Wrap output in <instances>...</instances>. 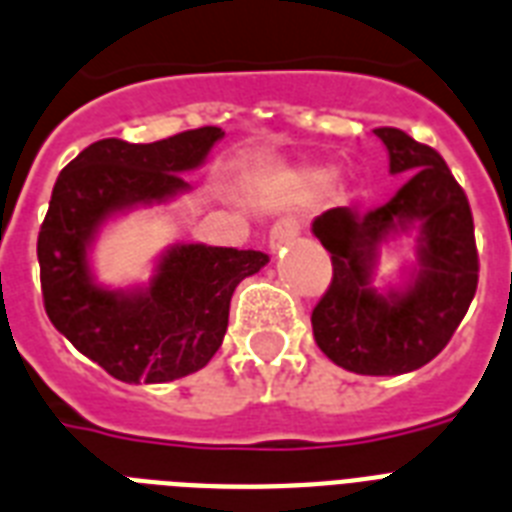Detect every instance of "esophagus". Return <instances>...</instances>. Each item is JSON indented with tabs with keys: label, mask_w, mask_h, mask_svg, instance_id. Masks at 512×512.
Wrapping results in <instances>:
<instances>
[{
	"label": "esophagus",
	"mask_w": 512,
	"mask_h": 512,
	"mask_svg": "<svg viewBox=\"0 0 512 512\" xmlns=\"http://www.w3.org/2000/svg\"><path fill=\"white\" fill-rule=\"evenodd\" d=\"M299 236V220L294 215H284V218H278L270 228V249L284 247V244L294 242Z\"/></svg>",
	"instance_id": "1"
}]
</instances>
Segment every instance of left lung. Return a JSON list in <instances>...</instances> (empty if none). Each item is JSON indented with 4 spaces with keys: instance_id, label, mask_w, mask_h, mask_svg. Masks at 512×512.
I'll list each match as a JSON object with an SVG mask.
<instances>
[{
    "instance_id": "8db88e82",
    "label": "left lung",
    "mask_w": 512,
    "mask_h": 512,
    "mask_svg": "<svg viewBox=\"0 0 512 512\" xmlns=\"http://www.w3.org/2000/svg\"><path fill=\"white\" fill-rule=\"evenodd\" d=\"M389 170L405 184L386 205L331 207L313 234L331 252V284L313 310V336L328 360L360 376L418 371L447 347L479 286V249L463 186L442 155L400 128H376ZM422 223V270L405 295L370 289L375 247L394 227Z\"/></svg>"
}]
</instances>
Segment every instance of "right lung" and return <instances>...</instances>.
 <instances>
[{"label": "right lung", "mask_w": 512, "mask_h": 512, "mask_svg": "<svg viewBox=\"0 0 512 512\" xmlns=\"http://www.w3.org/2000/svg\"><path fill=\"white\" fill-rule=\"evenodd\" d=\"M218 139V126H202L152 144L94 141L54 184L36 242L44 310L78 352L118 381L162 384L205 368L223 344L234 289L270 260L257 249L178 244L141 292L91 281L86 247L102 220L189 189L181 173L202 165Z\"/></svg>", "instance_id": "1"}]
</instances>
